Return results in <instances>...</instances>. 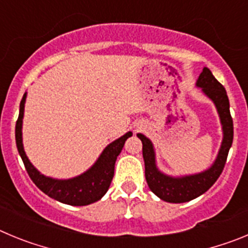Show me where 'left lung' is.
Instances as JSON below:
<instances>
[{"label": "left lung", "mask_w": 248, "mask_h": 248, "mask_svg": "<svg viewBox=\"0 0 248 248\" xmlns=\"http://www.w3.org/2000/svg\"><path fill=\"white\" fill-rule=\"evenodd\" d=\"M199 88L215 103L222 124L223 139L218 155L211 168L202 172L189 176L172 177L159 171L155 164V153L150 140L143 134L138 138L143 143V157L145 163V179L149 187L157 198L166 202H187L202 195L216 183L226 164L229 150L233 140V122L230 113V102L226 89L211 73L209 68H203L196 82Z\"/></svg>", "instance_id": "left-lung-1"}]
</instances>
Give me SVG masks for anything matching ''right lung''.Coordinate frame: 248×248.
Listing matches in <instances>:
<instances>
[{
  "instance_id": "add662e5",
  "label": "right lung",
  "mask_w": 248,
  "mask_h": 248,
  "mask_svg": "<svg viewBox=\"0 0 248 248\" xmlns=\"http://www.w3.org/2000/svg\"><path fill=\"white\" fill-rule=\"evenodd\" d=\"M26 95L19 104V115L16 122V144L18 153L22 157V161L25 164V168L30 175L31 180L36 184L41 191L48 195L49 198L59 201V202L67 203L72 206H85L100 200L108 191L111 180L114 176V165L117 161V156L120 154L123 146L125 144V140L133 135L131 131H128L125 135H123L119 139L114 140L109 144L102 153L93 166L79 176L68 179V180H58L42 175L34 168L28 160L23 144H22V119H23V111H25Z\"/></svg>"
}]
</instances>
